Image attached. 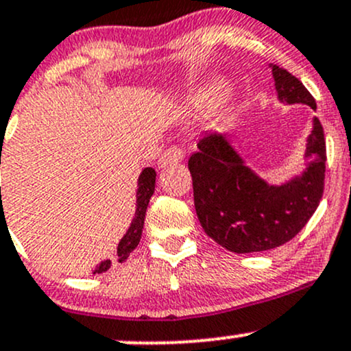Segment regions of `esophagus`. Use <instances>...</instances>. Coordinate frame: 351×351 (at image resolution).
<instances>
[{"instance_id":"esophagus-1","label":"esophagus","mask_w":351,"mask_h":351,"mask_svg":"<svg viewBox=\"0 0 351 351\" xmlns=\"http://www.w3.org/2000/svg\"><path fill=\"white\" fill-rule=\"evenodd\" d=\"M184 153L182 148H178V146H171V148L165 149L163 155H161L160 161H158V165H160L161 168H167V167H171V165L175 163H180V161L183 160Z\"/></svg>"}]
</instances>
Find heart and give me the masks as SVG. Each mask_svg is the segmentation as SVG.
Wrapping results in <instances>:
<instances>
[{
	"mask_svg": "<svg viewBox=\"0 0 351 351\" xmlns=\"http://www.w3.org/2000/svg\"><path fill=\"white\" fill-rule=\"evenodd\" d=\"M226 91H228V86H226V83H215L213 86H210L206 91H203L199 98H202V99L219 98V96L226 95Z\"/></svg>",
	"mask_w": 351,
	"mask_h": 351,
	"instance_id": "b5f03b06",
	"label": "heart"
}]
</instances>
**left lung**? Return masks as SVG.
I'll list each match as a JSON object with an SVG mask.
<instances>
[{"mask_svg": "<svg viewBox=\"0 0 351 351\" xmlns=\"http://www.w3.org/2000/svg\"><path fill=\"white\" fill-rule=\"evenodd\" d=\"M278 99L317 111L310 91L287 69L269 64ZM326 146L323 126L313 117L306 138L305 168L288 182L269 184L246 165L230 134L205 132L188 161L195 208L203 230L223 248L253 253L290 241L315 213L325 184Z\"/></svg>", "mask_w": 351, "mask_h": 351, "instance_id": "obj_1", "label": "left lung"}]
</instances>
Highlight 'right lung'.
I'll return each instance as SVG.
<instances>
[{"label": "right lung", "instance_id": "add662e5", "mask_svg": "<svg viewBox=\"0 0 351 351\" xmlns=\"http://www.w3.org/2000/svg\"><path fill=\"white\" fill-rule=\"evenodd\" d=\"M155 183H156V171L152 167L143 168V171L138 176V190H136V211H134V217L132 219V225L126 230V233L123 234V238L119 240L117 253H118V261L123 263L126 258L130 256V253L136 248L140 243L141 233H143V225H145V215L146 208H148L149 198L155 193ZM111 261L105 260L93 269V273H105L106 269H110Z\"/></svg>", "mask_w": 351, "mask_h": 351}]
</instances>
